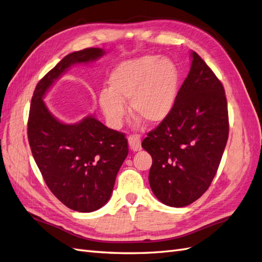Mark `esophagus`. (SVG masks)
I'll use <instances>...</instances> for the list:
<instances>
[{
	"label": "esophagus",
	"mask_w": 262,
	"mask_h": 262,
	"mask_svg": "<svg viewBox=\"0 0 262 262\" xmlns=\"http://www.w3.org/2000/svg\"><path fill=\"white\" fill-rule=\"evenodd\" d=\"M128 145L133 151H138L142 149V143H140V138L137 135H130L128 137Z\"/></svg>",
	"instance_id": "1"
}]
</instances>
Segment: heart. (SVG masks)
Returning a JSON list of instances; mask_svg holds the SVG:
<instances>
[{"label": "heart", "instance_id": "b5f03b06", "mask_svg": "<svg viewBox=\"0 0 262 262\" xmlns=\"http://www.w3.org/2000/svg\"><path fill=\"white\" fill-rule=\"evenodd\" d=\"M178 86L179 72L172 59L144 55L120 63L111 73L110 89L100 91L98 100L114 126L125 118L127 100L133 114L159 124L171 113Z\"/></svg>", "mask_w": 262, "mask_h": 262}]
</instances>
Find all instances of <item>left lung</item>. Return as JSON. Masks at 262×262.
Returning a JSON list of instances; mask_svg holds the SVG:
<instances>
[{
    "label": "left lung",
    "mask_w": 262,
    "mask_h": 262,
    "mask_svg": "<svg viewBox=\"0 0 262 262\" xmlns=\"http://www.w3.org/2000/svg\"><path fill=\"white\" fill-rule=\"evenodd\" d=\"M191 66L169 116L147 134L149 185L170 207L192 204L209 188L229 134L224 86L204 59L191 52Z\"/></svg>",
    "instance_id": "1"
}]
</instances>
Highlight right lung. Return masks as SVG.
Returning <instances> with one entry per match:
<instances>
[{
  "instance_id": "1",
  "label": "right lung",
  "mask_w": 262,
  "mask_h": 262,
  "mask_svg": "<svg viewBox=\"0 0 262 262\" xmlns=\"http://www.w3.org/2000/svg\"><path fill=\"white\" fill-rule=\"evenodd\" d=\"M104 54L91 48L66 55L39 80L31 102L28 137L33 157L53 195L79 212L95 211L110 200L128 144L124 134L94 115L76 124L61 122L43 98L72 65L95 62Z\"/></svg>"
}]
</instances>
